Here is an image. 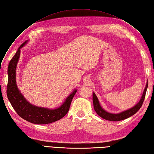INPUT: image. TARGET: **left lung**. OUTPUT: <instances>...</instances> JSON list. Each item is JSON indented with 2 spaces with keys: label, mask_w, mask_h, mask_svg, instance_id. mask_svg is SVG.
Listing matches in <instances>:
<instances>
[{
  "label": "left lung",
  "mask_w": 154,
  "mask_h": 154,
  "mask_svg": "<svg viewBox=\"0 0 154 154\" xmlns=\"http://www.w3.org/2000/svg\"><path fill=\"white\" fill-rule=\"evenodd\" d=\"M147 88H148V82L146 83L145 88H144V90L143 91V95L140 101H139L134 106H133L132 108L125 111H123L122 112H120L119 114H111L102 109V107L101 106L99 103L98 99H97L96 95L95 94L94 92H93L92 100H93V105H94V109L96 111V112L97 114V115L100 116L101 118H103L106 120L112 121V122H118V121H121V120H123L127 118H128L129 117H130V116H132L134 114H136L137 112L140 109V108L143 105L144 100L145 98Z\"/></svg>",
  "instance_id": "obj_1"
}]
</instances>
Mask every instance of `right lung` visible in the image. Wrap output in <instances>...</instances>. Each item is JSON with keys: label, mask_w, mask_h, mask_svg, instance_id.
Returning <instances> with one entry per match:
<instances>
[{"label": "right lung", "mask_w": 154, "mask_h": 154, "mask_svg": "<svg viewBox=\"0 0 154 154\" xmlns=\"http://www.w3.org/2000/svg\"><path fill=\"white\" fill-rule=\"evenodd\" d=\"M27 42H24L20 46L9 63L6 91L8 98L18 115L27 122L38 125L48 124L57 122L64 117L68 112L73 97L77 91L74 89L66 99L63 104L55 109L36 106L29 103L18 89L16 83V68L20 57V49L24 46Z\"/></svg>", "instance_id": "1"}]
</instances>
